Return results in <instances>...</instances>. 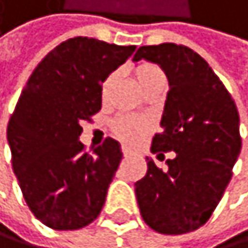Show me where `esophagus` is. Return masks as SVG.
<instances>
[{
	"label": "esophagus",
	"instance_id": "esophagus-1",
	"mask_svg": "<svg viewBox=\"0 0 248 248\" xmlns=\"http://www.w3.org/2000/svg\"><path fill=\"white\" fill-rule=\"evenodd\" d=\"M122 152H123V157H129V155H131L129 149H126V148H123V149H122Z\"/></svg>",
	"mask_w": 248,
	"mask_h": 248
}]
</instances>
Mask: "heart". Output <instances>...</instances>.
<instances>
[{"label": "heart", "instance_id": "1", "mask_svg": "<svg viewBox=\"0 0 248 248\" xmlns=\"http://www.w3.org/2000/svg\"><path fill=\"white\" fill-rule=\"evenodd\" d=\"M136 79L139 82V85L143 88V91H146L149 87L154 85L155 82L165 80V74H163L161 68L155 63L143 62L134 68ZM116 79V73H111L107 76V79L102 83V97H107L108 93ZM149 129V125L146 120L134 117V116H120L114 120L112 123V131L120 140H123L128 145H134L137 143L143 136L146 134Z\"/></svg>", "mask_w": 248, "mask_h": 248}]
</instances>
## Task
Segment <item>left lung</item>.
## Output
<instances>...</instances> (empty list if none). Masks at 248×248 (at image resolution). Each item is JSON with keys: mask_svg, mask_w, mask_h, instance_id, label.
<instances>
[{"mask_svg": "<svg viewBox=\"0 0 248 248\" xmlns=\"http://www.w3.org/2000/svg\"><path fill=\"white\" fill-rule=\"evenodd\" d=\"M161 67L169 91L152 152L174 151L163 170L148 160L136 183L143 221L163 235H181L206 224L232 178L241 152L239 114L230 93L198 53L166 42L140 47L134 61Z\"/></svg>", "mask_w": 248, "mask_h": 248, "instance_id": "obj_1", "label": "left lung"}]
</instances>
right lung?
<instances>
[{
  "instance_id": "obj_1",
  "label": "right lung",
  "mask_w": 248,
  "mask_h": 248,
  "mask_svg": "<svg viewBox=\"0 0 248 248\" xmlns=\"http://www.w3.org/2000/svg\"><path fill=\"white\" fill-rule=\"evenodd\" d=\"M136 46L71 38L44 58L24 87L7 126L12 168L29 209L54 230L94 221L122 160L108 137L85 152L80 123L102 108V83Z\"/></svg>"
}]
</instances>
